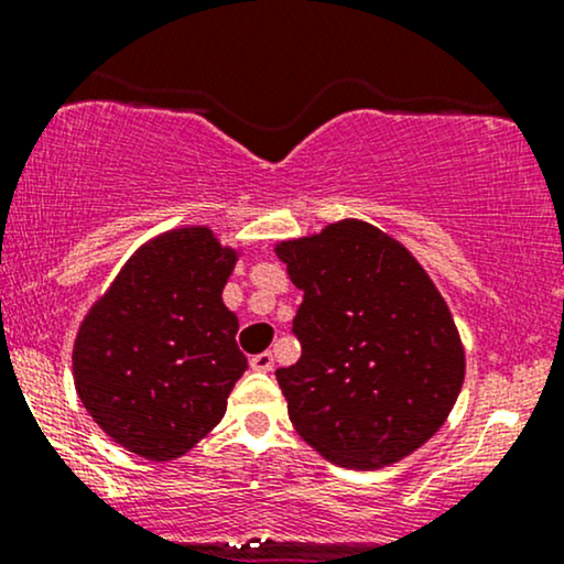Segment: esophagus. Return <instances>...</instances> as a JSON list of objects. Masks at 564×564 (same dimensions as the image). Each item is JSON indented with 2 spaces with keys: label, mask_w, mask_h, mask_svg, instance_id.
Wrapping results in <instances>:
<instances>
[{
  "label": "esophagus",
  "mask_w": 564,
  "mask_h": 564,
  "mask_svg": "<svg viewBox=\"0 0 564 564\" xmlns=\"http://www.w3.org/2000/svg\"><path fill=\"white\" fill-rule=\"evenodd\" d=\"M249 366L254 368V371L270 373V371H273V352H260V355H254V358L249 360Z\"/></svg>",
  "instance_id": "34e87169"
}]
</instances>
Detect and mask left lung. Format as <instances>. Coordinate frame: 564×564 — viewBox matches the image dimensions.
<instances>
[{
    "label": "left lung",
    "instance_id": "1",
    "mask_svg": "<svg viewBox=\"0 0 564 564\" xmlns=\"http://www.w3.org/2000/svg\"><path fill=\"white\" fill-rule=\"evenodd\" d=\"M275 254L304 291L302 358L275 371L296 435L336 467L403 462L445 424L467 373L448 302L398 238L364 219L278 241Z\"/></svg>",
    "mask_w": 564,
    "mask_h": 564
}]
</instances>
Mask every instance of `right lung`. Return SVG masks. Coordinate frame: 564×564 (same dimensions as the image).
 <instances>
[{"label":"right lung","instance_id":"obj_1","mask_svg":"<svg viewBox=\"0 0 564 564\" xmlns=\"http://www.w3.org/2000/svg\"><path fill=\"white\" fill-rule=\"evenodd\" d=\"M241 254L209 225L159 232L87 310L70 352L74 387L116 445L174 462L223 422L249 366L223 302Z\"/></svg>","mask_w":564,"mask_h":564}]
</instances>
